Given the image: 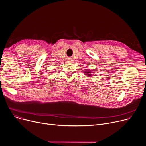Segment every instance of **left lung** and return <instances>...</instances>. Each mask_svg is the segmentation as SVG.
Listing matches in <instances>:
<instances>
[{
  "label": "left lung",
  "instance_id": "obj_1",
  "mask_svg": "<svg viewBox=\"0 0 146 146\" xmlns=\"http://www.w3.org/2000/svg\"><path fill=\"white\" fill-rule=\"evenodd\" d=\"M83 72L84 74L87 75V76H89V77H92V75H93V74H92V70H90V69L86 68Z\"/></svg>",
  "mask_w": 146,
  "mask_h": 146
}]
</instances>
